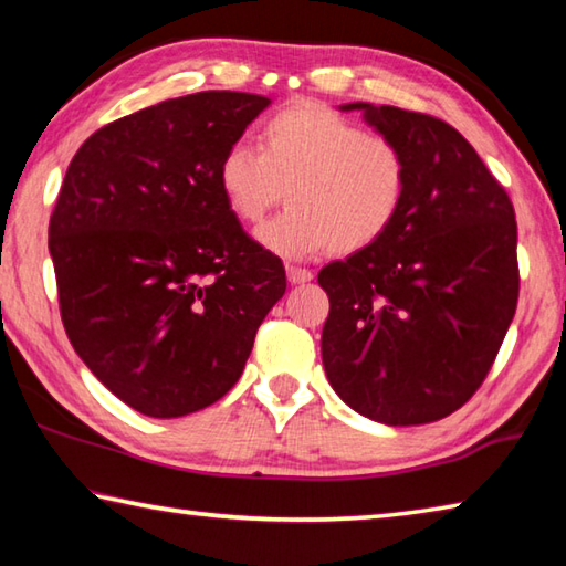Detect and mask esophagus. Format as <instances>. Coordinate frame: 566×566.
<instances>
[{"label": "esophagus", "instance_id": "obj_1", "mask_svg": "<svg viewBox=\"0 0 566 566\" xmlns=\"http://www.w3.org/2000/svg\"><path fill=\"white\" fill-rule=\"evenodd\" d=\"M286 280L292 284H304V282H312L314 274L310 270H302V266H286Z\"/></svg>", "mask_w": 566, "mask_h": 566}]
</instances>
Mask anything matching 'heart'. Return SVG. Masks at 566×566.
<instances>
[{
	"label": "heart",
	"mask_w": 566,
	"mask_h": 566,
	"mask_svg": "<svg viewBox=\"0 0 566 566\" xmlns=\"http://www.w3.org/2000/svg\"><path fill=\"white\" fill-rule=\"evenodd\" d=\"M260 151L229 147L217 185L239 222L260 224L286 197L292 207L256 232L266 252L310 260L327 249L357 254L385 239L409 187L407 155L395 139L314 102L292 104L266 119Z\"/></svg>",
	"instance_id": "1"
}]
</instances>
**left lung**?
<instances>
[{
    "mask_svg": "<svg viewBox=\"0 0 566 566\" xmlns=\"http://www.w3.org/2000/svg\"><path fill=\"white\" fill-rule=\"evenodd\" d=\"M339 109L405 149L409 187L385 239L317 276L329 296L324 371L361 417L429 424L474 395L514 319V207L447 122L369 102Z\"/></svg>",
    "mask_w": 566,
    "mask_h": 566,
    "instance_id": "8db88e82",
    "label": "left lung"
}]
</instances>
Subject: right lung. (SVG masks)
Instances as JSON below:
<instances>
[{"mask_svg": "<svg viewBox=\"0 0 566 566\" xmlns=\"http://www.w3.org/2000/svg\"><path fill=\"white\" fill-rule=\"evenodd\" d=\"M272 99L197 92L107 124L76 151L50 219L62 322L124 405L191 415L242 377L286 274L229 212L217 165Z\"/></svg>", "mask_w": 566, "mask_h": 566, "instance_id": "1", "label": "right lung"}]
</instances>
